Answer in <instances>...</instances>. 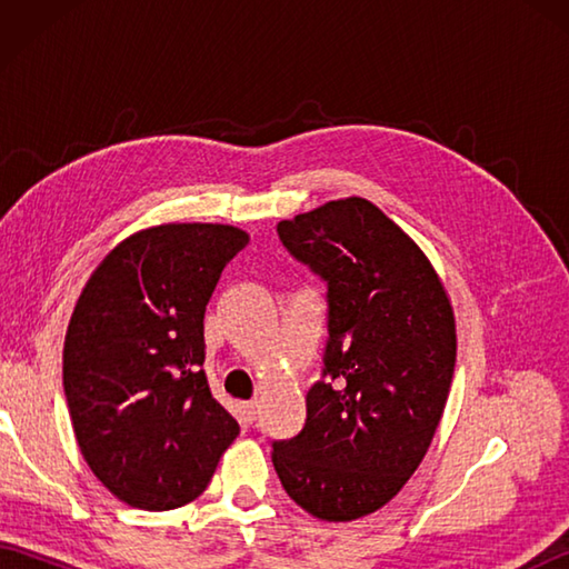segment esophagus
<instances>
[{
    "instance_id": "1",
    "label": "esophagus",
    "mask_w": 569,
    "mask_h": 569,
    "mask_svg": "<svg viewBox=\"0 0 569 569\" xmlns=\"http://www.w3.org/2000/svg\"><path fill=\"white\" fill-rule=\"evenodd\" d=\"M239 416H241V420H244V422H253V420L259 418V403L257 401L241 403L239 406Z\"/></svg>"
}]
</instances>
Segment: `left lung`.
Here are the masks:
<instances>
[{
  "label": "left lung",
  "instance_id": "8db88e82",
  "mask_svg": "<svg viewBox=\"0 0 569 569\" xmlns=\"http://www.w3.org/2000/svg\"><path fill=\"white\" fill-rule=\"evenodd\" d=\"M278 237L328 281L330 337L306 426L273 442L271 459L300 509L357 521L389 503L428 452L455 373V310L422 249L365 198L278 222Z\"/></svg>",
  "mask_w": 569,
  "mask_h": 569
}]
</instances>
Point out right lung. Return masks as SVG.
<instances>
[{
  "mask_svg": "<svg viewBox=\"0 0 569 569\" xmlns=\"http://www.w3.org/2000/svg\"><path fill=\"white\" fill-rule=\"evenodd\" d=\"M244 229H139L84 283L63 347V389L84 462L119 501L171 511L198 499L239 435L202 371L204 306Z\"/></svg>",
  "mask_w": 569,
  "mask_h": 569,
  "instance_id": "obj_1",
  "label": "right lung"
}]
</instances>
